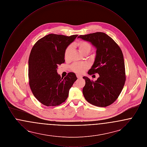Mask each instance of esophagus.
I'll list each match as a JSON object with an SVG mask.
<instances>
[{
	"label": "esophagus",
	"mask_w": 147,
	"mask_h": 147,
	"mask_svg": "<svg viewBox=\"0 0 147 147\" xmlns=\"http://www.w3.org/2000/svg\"><path fill=\"white\" fill-rule=\"evenodd\" d=\"M77 77L78 79H80V78H82V76H80V75H79V74H77Z\"/></svg>",
	"instance_id": "1"
}]
</instances>
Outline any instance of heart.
I'll list each match as a JSON object with an SVG mask.
<instances>
[{
	"instance_id": "obj_1",
	"label": "heart",
	"mask_w": 147,
	"mask_h": 147,
	"mask_svg": "<svg viewBox=\"0 0 147 147\" xmlns=\"http://www.w3.org/2000/svg\"><path fill=\"white\" fill-rule=\"evenodd\" d=\"M75 46L79 51L83 55L88 54L91 49V45L90 43L86 41L81 40L76 43ZM72 47L71 46H68L64 51V57L65 61H68L70 58V53ZM89 67V65L86 63H74L70 67V69L74 72L78 74H82Z\"/></svg>"
}]
</instances>
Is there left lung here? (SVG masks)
I'll list each match as a JSON object with an SVG mask.
<instances>
[{
    "instance_id": "left-lung-1",
    "label": "left lung",
    "mask_w": 147,
    "mask_h": 147,
    "mask_svg": "<svg viewBox=\"0 0 147 147\" xmlns=\"http://www.w3.org/2000/svg\"><path fill=\"white\" fill-rule=\"evenodd\" d=\"M78 38L91 42L96 48L94 64L88 74H99L93 82L83 77L85 85L83 93L86 100L98 107H106L118 98L126 81L125 66L122 52L119 45L109 36L97 32L80 35Z\"/></svg>"
}]
</instances>
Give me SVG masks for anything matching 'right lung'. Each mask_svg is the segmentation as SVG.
Listing matches in <instances>:
<instances>
[{
    "mask_svg": "<svg viewBox=\"0 0 147 147\" xmlns=\"http://www.w3.org/2000/svg\"><path fill=\"white\" fill-rule=\"evenodd\" d=\"M77 36L49 34L38 40L31 49L28 82L34 96L43 105L56 106L62 104L77 80L75 73L70 72L63 78L57 70L59 65L65 62V49Z\"/></svg>",
    "mask_w": 147,
    "mask_h": 147,
    "instance_id": "obj_1",
    "label": "right lung"
}]
</instances>
